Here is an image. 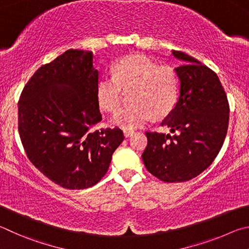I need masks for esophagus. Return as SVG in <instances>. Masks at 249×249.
I'll use <instances>...</instances> for the list:
<instances>
[{
	"label": "esophagus",
	"mask_w": 249,
	"mask_h": 249,
	"mask_svg": "<svg viewBox=\"0 0 249 249\" xmlns=\"http://www.w3.org/2000/svg\"><path fill=\"white\" fill-rule=\"evenodd\" d=\"M133 131H131V130H124V136L125 137V138H129V137H131V136H133Z\"/></svg>",
	"instance_id": "obj_1"
}]
</instances>
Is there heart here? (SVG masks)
<instances>
[{
	"label": "heart",
	"instance_id": "heart-1",
	"mask_svg": "<svg viewBox=\"0 0 249 249\" xmlns=\"http://www.w3.org/2000/svg\"><path fill=\"white\" fill-rule=\"evenodd\" d=\"M131 106L111 117L113 125L133 130L144 125L153 113L164 116L172 110L179 96V80L172 67L159 65L144 55L131 54L113 65V75H103L96 86V96L104 110L119 108L124 89H131Z\"/></svg>",
	"mask_w": 249,
	"mask_h": 249
}]
</instances>
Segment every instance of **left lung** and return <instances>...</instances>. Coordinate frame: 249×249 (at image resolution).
Here are the masks:
<instances>
[{
	"label": "left lung",
	"mask_w": 249,
	"mask_h": 249,
	"mask_svg": "<svg viewBox=\"0 0 249 249\" xmlns=\"http://www.w3.org/2000/svg\"><path fill=\"white\" fill-rule=\"evenodd\" d=\"M172 54L182 61L175 69L179 96L162 125L174 134L146 132L142 160L159 179L181 182L206 171L219 154L228 132L230 106L211 69L181 51L173 50Z\"/></svg>",
	"instance_id": "1"
}]
</instances>
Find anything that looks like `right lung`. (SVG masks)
<instances>
[{
	"label": "right lung",
	"mask_w": 249,
	"mask_h": 249,
	"mask_svg": "<svg viewBox=\"0 0 249 249\" xmlns=\"http://www.w3.org/2000/svg\"><path fill=\"white\" fill-rule=\"evenodd\" d=\"M91 51L67 50L39 68L21 91L18 131L34 166L67 189H85L107 173L124 141L119 128L90 131L102 120Z\"/></svg>",
	"instance_id": "obj_1"
}]
</instances>
